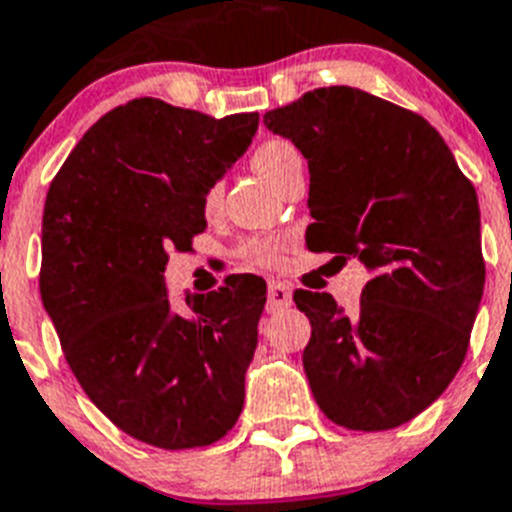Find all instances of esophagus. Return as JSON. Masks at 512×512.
Masks as SVG:
<instances>
[{"label":"esophagus","mask_w":512,"mask_h":512,"mask_svg":"<svg viewBox=\"0 0 512 512\" xmlns=\"http://www.w3.org/2000/svg\"><path fill=\"white\" fill-rule=\"evenodd\" d=\"M293 304L291 288L281 281H270L268 286V311H283Z\"/></svg>","instance_id":"esophagus-1"}]
</instances>
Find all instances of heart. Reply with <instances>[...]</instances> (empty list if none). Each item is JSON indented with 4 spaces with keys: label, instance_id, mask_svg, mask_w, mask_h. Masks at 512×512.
<instances>
[{
    "label": "heart",
    "instance_id": "1",
    "mask_svg": "<svg viewBox=\"0 0 512 512\" xmlns=\"http://www.w3.org/2000/svg\"><path fill=\"white\" fill-rule=\"evenodd\" d=\"M291 151H293L291 146L283 144V141H265V144H262L255 154H252V167H255V170L260 172L265 180H270V175L275 172V167H278V164H281V159L286 157V154H291ZM219 193H221L219 185H213L206 195V206H213V203L219 201ZM281 250H283L281 237H255L244 244L242 255L247 257L250 262H255V265H275V260H278Z\"/></svg>",
    "mask_w": 512,
    "mask_h": 512
}]
</instances>
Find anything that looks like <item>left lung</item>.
I'll return each instance as SVG.
<instances>
[{"mask_svg":"<svg viewBox=\"0 0 512 512\" xmlns=\"http://www.w3.org/2000/svg\"><path fill=\"white\" fill-rule=\"evenodd\" d=\"M262 121L309 162L306 247L371 273L353 317L330 293H293L311 322V394L348 430L410 422L469 348L484 291L477 190L422 115L355 87H319Z\"/></svg>","mask_w":512,"mask_h":512,"instance_id":"8db88e82","label":"left lung"}]
</instances>
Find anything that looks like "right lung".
Returning a JSON list of instances; mask_svg holds the SVG:
<instances>
[{
	"label": "right lung",
	"mask_w": 512,
	"mask_h": 512,
	"mask_svg": "<svg viewBox=\"0 0 512 512\" xmlns=\"http://www.w3.org/2000/svg\"><path fill=\"white\" fill-rule=\"evenodd\" d=\"M257 123L139 97L102 115L48 188L43 306L84 394L149 446H211L242 412L265 281L231 275L175 314L164 265L206 229L208 190Z\"/></svg>",
	"instance_id": "add662e5"
}]
</instances>
